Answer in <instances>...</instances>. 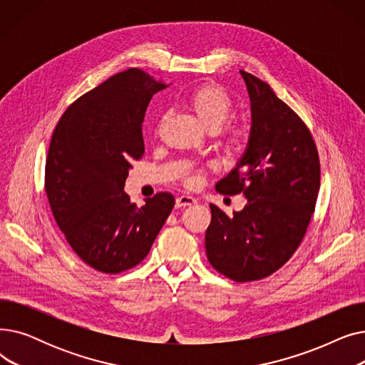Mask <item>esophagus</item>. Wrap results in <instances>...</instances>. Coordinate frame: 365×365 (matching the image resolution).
Instances as JSON below:
<instances>
[{
    "label": "esophagus",
    "mask_w": 365,
    "mask_h": 365,
    "mask_svg": "<svg viewBox=\"0 0 365 365\" xmlns=\"http://www.w3.org/2000/svg\"><path fill=\"white\" fill-rule=\"evenodd\" d=\"M197 200L190 195H180L176 198V207H186V205H194Z\"/></svg>",
    "instance_id": "esophagus-1"
}]
</instances>
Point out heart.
<instances>
[{
	"label": "heart",
	"mask_w": 365,
	"mask_h": 365,
	"mask_svg": "<svg viewBox=\"0 0 365 365\" xmlns=\"http://www.w3.org/2000/svg\"><path fill=\"white\" fill-rule=\"evenodd\" d=\"M185 106L194 113L198 123L210 131L219 130L222 146L229 153H241L250 140V130L241 123H227L232 115V99L227 91L213 83L202 84L190 90L183 99ZM163 120H160L161 125ZM222 128L220 129V127ZM187 186L198 183L197 173H187L183 178Z\"/></svg>",
	"instance_id": "b5f03b06"
}]
</instances>
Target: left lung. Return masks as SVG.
<instances>
[{
  "label": "left lung",
  "instance_id": "obj_1",
  "mask_svg": "<svg viewBox=\"0 0 365 365\" xmlns=\"http://www.w3.org/2000/svg\"><path fill=\"white\" fill-rule=\"evenodd\" d=\"M252 101V134L244 157L217 182L225 195L244 194L247 204L229 217L210 204L207 259L237 282L266 278L299 248L319 190V157L299 115L257 76L240 71Z\"/></svg>",
  "mask_w": 365,
  "mask_h": 365
}]
</instances>
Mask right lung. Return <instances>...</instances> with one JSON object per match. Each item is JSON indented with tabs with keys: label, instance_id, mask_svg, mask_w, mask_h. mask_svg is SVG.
<instances>
[{
	"label": "right lung",
	"instance_id": "right-lung-1",
	"mask_svg": "<svg viewBox=\"0 0 365 365\" xmlns=\"http://www.w3.org/2000/svg\"><path fill=\"white\" fill-rule=\"evenodd\" d=\"M164 87L125 69L76 99L51 136L44 176L51 213L76 256L99 272L139 264L175 207L170 192L142 207L124 192L131 163L145 153L146 108Z\"/></svg>",
	"mask_w": 365,
	"mask_h": 365
}]
</instances>
